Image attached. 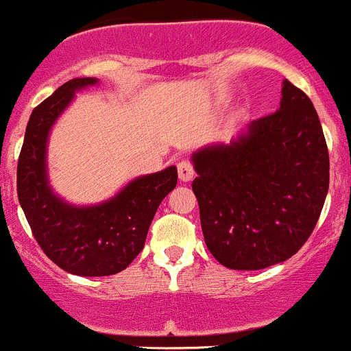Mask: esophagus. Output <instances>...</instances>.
<instances>
[{
    "label": "esophagus",
    "instance_id": "34e87169",
    "mask_svg": "<svg viewBox=\"0 0 351 351\" xmlns=\"http://www.w3.org/2000/svg\"><path fill=\"white\" fill-rule=\"evenodd\" d=\"M177 172H179V179L182 182H189L194 177V167L189 160H180L177 164Z\"/></svg>",
    "mask_w": 351,
    "mask_h": 351
}]
</instances>
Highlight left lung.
Instances as JSON below:
<instances>
[{"mask_svg": "<svg viewBox=\"0 0 351 351\" xmlns=\"http://www.w3.org/2000/svg\"><path fill=\"white\" fill-rule=\"evenodd\" d=\"M193 191L204 242L230 269H263L292 258L319 220L329 154L311 99L289 80L280 109L230 143L193 155Z\"/></svg>", "mask_w": 351, "mask_h": 351, "instance_id": "1", "label": "left lung"}]
</instances>
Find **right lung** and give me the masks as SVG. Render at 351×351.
<instances>
[{
    "label": "right lung",
    "mask_w": 351,
    "mask_h": 351,
    "mask_svg": "<svg viewBox=\"0 0 351 351\" xmlns=\"http://www.w3.org/2000/svg\"><path fill=\"white\" fill-rule=\"evenodd\" d=\"M97 78H73L30 114L16 169V193L32 234L47 258L78 276L123 271L143 249L162 199L177 184L174 165L131 180L109 201L73 206L53 193L47 177V140L75 92Z\"/></svg>",
    "instance_id": "1"
}]
</instances>
